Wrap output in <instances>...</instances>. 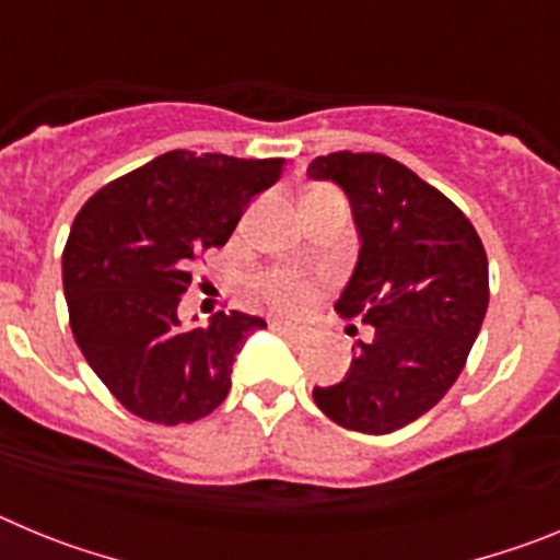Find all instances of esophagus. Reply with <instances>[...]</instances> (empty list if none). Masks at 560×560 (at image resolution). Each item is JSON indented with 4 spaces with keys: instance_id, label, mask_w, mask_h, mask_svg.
<instances>
[{
    "instance_id": "1",
    "label": "esophagus",
    "mask_w": 560,
    "mask_h": 560,
    "mask_svg": "<svg viewBox=\"0 0 560 560\" xmlns=\"http://www.w3.org/2000/svg\"><path fill=\"white\" fill-rule=\"evenodd\" d=\"M271 330H275V334H280V336H285V339H291V341H300L305 336L303 330L296 328V325L283 323V319H275V323H271Z\"/></svg>"
}]
</instances>
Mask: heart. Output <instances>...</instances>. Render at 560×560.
I'll return each instance as SVG.
<instances>
[{
  "label": "heart",
  "instance_id": "heart-1",
  "mask_svg": "<svg viewBox=\"0 0 560 560\" xmlns=\"http://www.w3.org/2000/svg\"><path fill=\"white\" fill-rule=\"evenodd\" d=\"M323 192L328 190H325V187L311 190L308 196H305V201L314 199V196H323ZM260 289H264V296L271 305H277V308H283V311L303 308V305L308 303V294H311L308 283H305L300 275H294V271H269V275L260 280Z\"/></svg>",
  "mask_w": 560,
  "mask_h": 560
}]
</instances>
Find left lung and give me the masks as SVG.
<instances>
[{"label": "left lung", "instance_id": "obj_1", "mask_svg": "<svg viewBox=\"0 0 560 560\" xmlns=\"http://www.w3.org/2000/svg\"><path fill=\"white\" fill-rule=\"evenodd\" d=\"M311 179L345 190L359 260L336 311L364 316L348 375L314 387L334 423L389 434L427 415L452 389L488 311V257L474 224L438 187L384 153H328Z\"/></svg>", "mask_w": 560, "mask_h": 560}]
</instances>
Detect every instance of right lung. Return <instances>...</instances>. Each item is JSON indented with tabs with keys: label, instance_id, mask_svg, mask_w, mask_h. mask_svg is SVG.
I'll list each match as a JSON object with an SVG mask.
<instances>
[{
	"label": "right lung",
	"instance_id": "1",
	"mask_svg": "<svg viewBox=\"0 0 560 560\" xmlns=\"http://www.w3.org/2000/svg\"><path fill=\"white\" fill-rule=\"evenodd\" d=\"M285 160L167 151L92 196L63 246L69 325L89 368L128 412L151 423H192L232 387V361L260 316L219 311L185 330L179 300L190 264L224 246Z\"/></svg>",
	"mask_w": 560,
	"mask_h": 560
}]
</instances>
